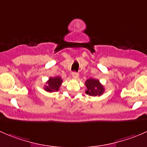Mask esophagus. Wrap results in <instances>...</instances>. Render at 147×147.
<instances>
[{
	"label": "esophagus",
	"instance_id": "1",
	"mask_svg": "<svg viewBox=\"0 0 147 147\" xmlns=\"http://www.w3.org/2000/svg\"><path fill=\"white\" fill-rule=\"evenodd\" d=\"M72 78H74V79H78V77H79V74H78V72H73L72 73Z\"/></svg>",
	"mask_w": 147,
	"mask_h": 147
}]
</instances>
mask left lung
Wrapping results in <instances>:
<instances>
[{
  "mask_svg": "<svg viewBox=\"0 0 147 147\" xmlns=\"http://www.w3.org/2000/svg\"><path fill=\"white\" fill-rule=\"evenodd\" d=\"M85 85L87 87L86 94L90 96H100L105 92V88L103 85L98 80L90 78L85 82Z\"/></svg>",
  "mask_w": 147,
  "mask_h": 147,
  "instance_id": "left-lung-1",
  "label": "left lung"
}]
</instances>
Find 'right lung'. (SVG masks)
Segmentation results:
<instances>
[{
	"mask_svg": "<svg viewBox=\"0 0 147 147\" xmlns=\"http://www.w3.org/2000/svg\"><path fill=\"white\" fill-rule=\"evenodd\" d=\"M63 80L60 77H55V78H50L48 81L46 82L47 85L44 87L45 91L48 92H53L58 91L61 85Z\"/></svg>",
	"mask_w": 147,
	"mask_h": 147,
	"instance_id": "1",
	"label": "right lung"
}]
</instances>
